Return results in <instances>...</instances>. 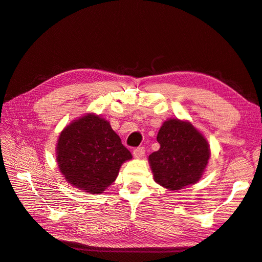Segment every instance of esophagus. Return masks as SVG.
<instances>
[{
  "label": "esophagus",
  "mask_w": 262,
  "mask_h": 262,
  "mask_svg": "<svg viewBox=\"0 0 262 262\" xmlns=\"http://www.w3.org/2000/svg\"><path fill=\"white\" fill-rule=\"evenodd\" d=\"M145 154V147L143 146H139L137 148L133 149V156L137 158H141L142 156H144Z\"/></svg>",
  "instance_id": "1"
}]
</instances>
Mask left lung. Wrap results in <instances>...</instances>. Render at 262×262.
Wrapping results in <instances>:
<instances>
[{"mask_svg": "<svg viewBox=\"0 0 262 262\" xmlns=\"http://www.w3.org/2000/svg\"><path fill=\"white\" fill-rule=\"evenodd\" d=\"M157 141L161 147L148 156V161L158 185L173 191L201 178L210 148L191 123L169 119L158 131Z\"/></svg>", "mask_w": 262, "mask_h": 262, "instance_id": "1", "label": "left lung"}]
</instances>
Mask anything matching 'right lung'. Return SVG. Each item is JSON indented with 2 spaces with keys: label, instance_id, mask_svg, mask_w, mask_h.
I'll use <instances>...</instances> for the list:
<instances>
[{
  "label": "right lung",
  "instance_id": "obj_1",
  "mask_svg": "<svg viewBox=\"0 0 262 262\" xmlns=\"http://www.w3.org/2000/svg\"><path fill=\"white\" fill-rule=\"evenodd\" d=\"M132 154L105 119L93 114L75 120L60 134L57 162L67 181L85 192L102 193Z\"/></svg>",
  "mask_w": 262,
  "mask_h": 262
}]
</instances>
